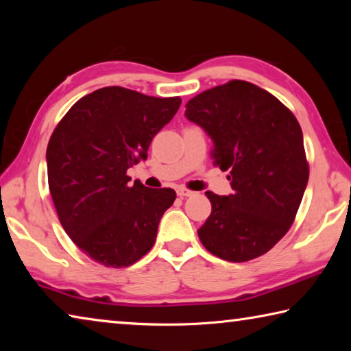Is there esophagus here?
I'll use <instances>...</instances> for the list:
<instances>
[{
  "label": "esophagus",
  "mask_w": 351,
  "mask_h": 351,
  "mask_svg": "<svg viewBox=\"0 0 351 351\" xmlns=\"http://www.w3.org/2000/svg\"><path fill=\"white\" fill-rule=\"evenodd\" d=\"M176 193H178V197H181V198L192 197V195H193L192 190H187V189H184V187H180V189H178V190H176Z\"/></svg>",
  "instance_id": "34e87169"
}]
</instances>
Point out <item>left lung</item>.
<instances>
[{"instance_id":"obj_1","label":"left lung","mask_w":351,"mask_h":351,"mask_svg":"<svg viewBox=\"0 0 351 351\" xmlns=\"http://www.w3.org/2000/svg\"><path fill=\"white\" fill-rule=\"evenodd\" d=\"M186 117L212 139V156L229 170L234 190L228 197L206 192L212 213L198 229L201 243L234 263L266 254L293 224L310 176L299 122L280 100L245 80L190 99Z\"/></svg>"}]
</instances>
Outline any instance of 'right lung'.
I'll use <instances>...</instances> for the list:
<instances>
[{
	"instance_id": "1",
	"label": "right lung",
	"mask_w": 351,
	"mask_h": 351,
	"mask_svg": "<svg viewBox=\"0 0 351 351\" xmlns=\"http://www.w3.org/2000/svg\"><path fill=\"white\" fill-rule=\"evenodd\" d=\"M180 97H152L106 86L75 102L46 150L47 181L58 219L88 257L111 268L150 251L173 189H150L127 170L147 159L150 142L171 121Z\"/></svg>"
}]
</instances>
